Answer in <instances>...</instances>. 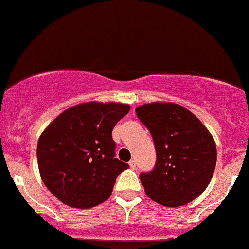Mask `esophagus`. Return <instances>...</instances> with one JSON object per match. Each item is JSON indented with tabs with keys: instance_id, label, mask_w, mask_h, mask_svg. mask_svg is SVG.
I'll return each mask as SVG.
<instances>
[{
	"instance_id": "esophagus-1",
	"label": "esophagus",
	"mask_w": 249,
	"mask_h": 249,
	"mask_svg": "<svg viewBox=\"0 0 249 249\" xmlns=\"http://www.w3.org/2000/svg\"><path fill=\"white\" fill-rule=\"evenodd\" d=\"M129 166L132 167L133 170H134L135 166H136V164H135V160H130V161H129Z\"/></svg>"
}]
</instances>
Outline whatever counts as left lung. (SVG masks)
Segmentation results:
<instances>
[{"label": "left lung", "mask_w": 249, "mask_h": 249, "mask_svg": "<svg viewBox=\"0 0 249 249\" xmlns=\"http://www.w3.org/2000/svg\"><path fill=\"white\" fill-rule=\"evenodd\" d=\"M153 138L157 151L154 170L141 173L147 196L170 208L199 196L213 178L216 143L198 117L171 102H152L135 109Z\"/></svg>", "instance_id": "obj_1"}]
</instances>
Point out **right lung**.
Segmentation results:
<instances>
[{
	"mask_svg": "<svg viewBox=\"0 0 249 249\" xmlns=\"http://www.w3.org/2000/svg\"><path fill=\"white\" fill-rule=\"evenodd\" d=\"M129 104L87 102L58 115L36 147L45 186L64 204L89 209L110 197L116 177L128 164L115 158L111 132Z\"/></svg>",
	"mask_w": 249,
	"mask_h": 249,
	"instance_id": "1",
	"label": "right lung"
}]
</instances>
